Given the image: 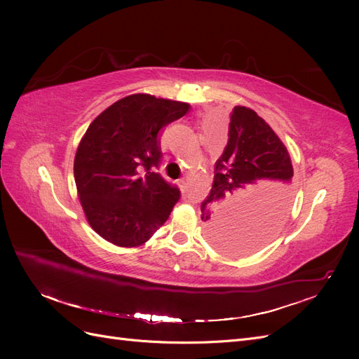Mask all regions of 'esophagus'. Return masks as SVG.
<instances>
[{
  "label": "esophagus",
  "instance_id": "34e87169",
  "mask_svg": "<svg viewBox=\"0 0 359 359\" xmlns=\"http://www.w3.org/2000/svg\"><path fill=\"white\" fill-rule=\"evenodd\" d=\"M180 186H181L182 190H187V178H186V177H182V178L180 180Z\"/></svg>",
  "mask_w": 359,
  "mask_h": 359
}]
</instances>
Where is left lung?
<instances>
[{
	"label": "left lung",
	"mask_w": 359,
	"mask_h": 359,
	"mask_svg": "<svg viewBox=\"0 0 359 359\" xmlns=\"http://www.w3.org/2000/svg\"><path fill=\"white\" fill-rule=\"evenodd\" d=\"M293 168L286 147L244 106L231 112L227 144L201 205L210 240L227 255H247L280 229L290 203Z\"/></svg>",
	"instance_id": "obj_1"
}]
</instances>
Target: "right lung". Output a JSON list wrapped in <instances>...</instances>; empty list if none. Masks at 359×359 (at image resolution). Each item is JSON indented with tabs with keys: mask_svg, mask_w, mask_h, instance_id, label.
Listing matches in <instances>:
<instances>
[{
	"mask_svg": "<svg viewBox=\"0 0 359 359\" xmlns=\"http://www.w3.org/2000/svg\"><path fill=\"white\" fill-rule=\"evenodd\" d=\"M187 103L133 94L107 107L86 130L74 157V181L93 229L121 247L147 243L180 201L160 175L161 130Z\"/></svg>",
	"mask_w": 359,
	"mask_h": 359,
	"instance_id": "right-lung-1",
	"label": "right lung"
}]
</instances>
